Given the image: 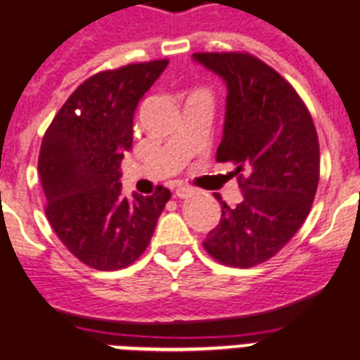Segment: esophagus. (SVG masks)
<instances>
[{
    "label": "esophagus",
    "mask_w": 360,
    "mask_h": 360,
    "mask_svg": "<svg viewBox=\"0 0 360 360\" xmlns=\"http://www.w3.org/2000/svg\"><path fill=\"white\" fill-rule=\"evenodd\" d=\"M195 189L189 186H178L176 187V196L178 198H191L193 195H195Z\"/></svg>",
    "instance_id": "34e87169"
}]
</instances>
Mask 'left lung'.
I'll return each mask as SVG.
<instances>
[{"label": "left lung", "instance_id": "8db88e82", "mask_svg": "<svg viewBox=\"0 0 360 360\" xmlns=\"http://www.w3.org/2000/svg\"><path fill=\"white\" fill-rule=\"evenodd\" d=\"M226 82V122L218 162L235 164L244 200L222 205L204 240L220 264L253 268L275 257L300 229L317 193L319 136L290 82L248 52H195Z\"/></svg>", "mask_w": 360, "mask_h": 360}]
</instances>
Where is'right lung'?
Here are the masks:
<instances>
[{
  "instance_id": "obj_1",
  "label": "right lung",
  "mask_w": 360,
  "mask_h": 360,
  "mask_svg": "<svg viewBox=\"0 0 360 360\" xmlns=\"http://www.w3.org/2000/svg\"><path fill=\"white\" fill-rule=\"evenodd\" d=\"M167 60L101 70L79 85L45 131L38 171L45 214L63 245L89 268H127L149 245L171 198L122 195V160L133 147L138 101L167 67Z\"/></svg>"
}]
</instances>
